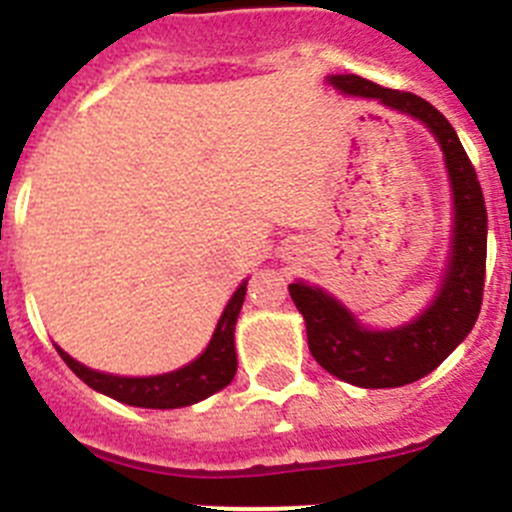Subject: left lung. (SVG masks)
Here are the masks:
<instances>
[{
  "mask_svg": "<svg viewBox=\"0 0 512 512\" xmlns=\"http://www.w3.org/2000/svg\"><path fill=\"white\" fill-rule=\"evenodd\" d=\"M325 81L346 97L377 99L387 110L425 125L441 148L449 174V253L436 295L413 320L395 328H369L328 289L302 279L289 284V295L305 318L310 354L325 372L366 390L402 387L431 374L477 323L487 261L485 197L459 135L431 102L384 89L356 74H330Z\"/></svg>",
  "mask_w": 512,
  "mask_h": 512,
  "instance_id": "left-lung-1",
  "label": "left lung"
}]
</instances>
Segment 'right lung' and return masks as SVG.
<instances>
[{
  "label": "right lung",
  "mask_w": 512,
  "mask_h": 512,
  "mask_svg": "<svg viewBox=\"0 0 512 512\" xmlns=\"http://www.w3.org/2000/svg\"><path fill=\"white\" fill-rule=\"evenodd\" d=\"M246 287L248 279H243L233 292V297L228 300V305H225L220 320H217L205 351L197 359L189 361V364L174 369V372L151 374V377H122V374L97 372L92 366L81 364L74 356L66 354L58 343H53V346H56L61 359L66 361V366L81 382L89 384L92 390L102 392V395L112 397V400L133 405V408L151 410L187 408V405H194V402L207 400V397L215 395V392H220L233 382L235 369H238L235 323H238L243 300H246Z\"/></svg>",
  "instance_id": "1"
}]
</instances>
